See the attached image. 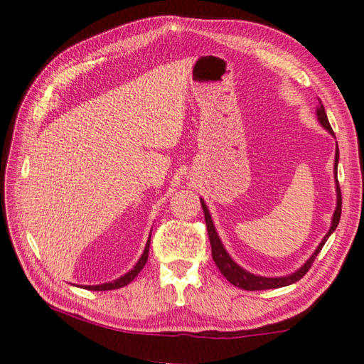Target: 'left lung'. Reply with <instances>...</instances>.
Instances as JSON below:
<instances>
[{
    "instance_id": "left-lung-1",
    "label": "left lung",
    "mask_w": 364,
    "mask_h": 364,
    "mask_svg": "<svg viewBox=\"0 0 364 364\" xmlns=\"http://www.w3.org/2000/svg\"><path fill=\"white\" fill-rule=\"evenodd\" d=\"M318 120L321 125L328 130L331 134H334L332 132V128L329 125V120H328V115H326V110L323 104H319L318 107ZM337 164H338V147L336 149V162H334V170H336V184H337V207H336V212H334V217H332V225H331V230L326 234L324 239L321 241V244L318 245V249L315 250V254H313L310 258H308L306 263L301 267L300 269L295 271V273L289 274V276H282V278H263V276H255L249 273V271L242 269L239 264H236L232 262V258L226 254V250L223 247V244H221L220 237L217 231H215V226L212 223V218H210V213H208V208L204 204V200H200V205H202V210H204V217H205V223H207V232H208V239H210V245H212V257H213V262L217 264L218 269L221 271V274L225 276V278L231 282L232 286L236 287H241L244 291H264V289H278V287H284L289 284H294V282H297L299 279L304 278V276L308 273V269L311 268L313 262H315L316 255L321 252L323 245L328 241V237L331 236L332 232L336 231V228L338 225V221H341V213H342V194H341V188H338V180H337Z\"/></svg>"
}]
</instances>
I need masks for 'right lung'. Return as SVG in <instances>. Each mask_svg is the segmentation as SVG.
<instances>
[{
	"mask_svg": "<svg viewBox=\"0 0 364 364\" xmlns=\"http://www.w3.org/2000/svg\"><path fill=\"white\" fill-rule=\"evenodd\" d=\"M149 244H151V236H149V239H147V244H146V247H144V252H143V255H141V258L138 260V263L134 264V268L128 271L127 274H123L122 278L115 279V281H112V282H106V284L88 286L86 289H90V291H112V289H119V287H123V286L130 284V282H132L134 278H136L139 271L144 268V264H146V262H147V257H149Z\"/></svg>",
	"mask_w": 364,
	"mask_h": 364,
	"instance_id": "right-lung-1",
	"label": "right lung"
}]
</instances>
